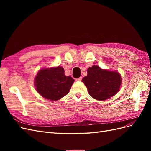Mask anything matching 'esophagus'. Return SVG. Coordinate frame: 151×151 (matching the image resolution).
I'll return each mask as SVG.
<instances>
[{"label":"esophagus","instance_id":"1","mask_svg":"<svg viewBox=\"0 0 151 151\" xmlns=\"http://www.w3.org/2000/svg\"><path fill=\"white\" fill-rule=\"evenodd\" d=\"M76 81H82V77H79V78L76 79Z\"/></svg>","mask_w":151,"mask_h":151}]
</instances>
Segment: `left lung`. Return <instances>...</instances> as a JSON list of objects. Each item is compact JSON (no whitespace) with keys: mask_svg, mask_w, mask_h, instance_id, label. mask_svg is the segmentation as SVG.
I'll use <instances>...</instances> for the list:
<instances>
[{"mask_svg":"<svg viewBox=\"0 0 151 151\" xmlns=\"http://www.w3.org/2000/svg\"><path fill=\"white\" fill-rule=\"evenodd\" d=\"M82 81L91 96L99 101H104L115 96L119 91L122 83L119 73L104 70L97 65L88 68V75Z\"/></svg>","mask_w":151,"mask_h":151,"instance_id":"obj_1","label":"left lung"}]
</instances>
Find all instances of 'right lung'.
Segmentation results:
<instances>
[{
  "instance_id": "right-lung-1",
  "label": "right lung",
  "mask_w": 151,
  "mask_h": 151,
  "mask_svg": "<svg viewBox=\"0 0 151 151\" xmlns=\"http://www.w3.org/2000/svg\"><path fill=\"white\" fill-rule=\"evenodd\" d=\"M74 82L72 77L65 75L64 69L60 66L40 70L35 80L38 93L52 101L60 99L69 93Z\"/></svg>"
}]
</instances>
